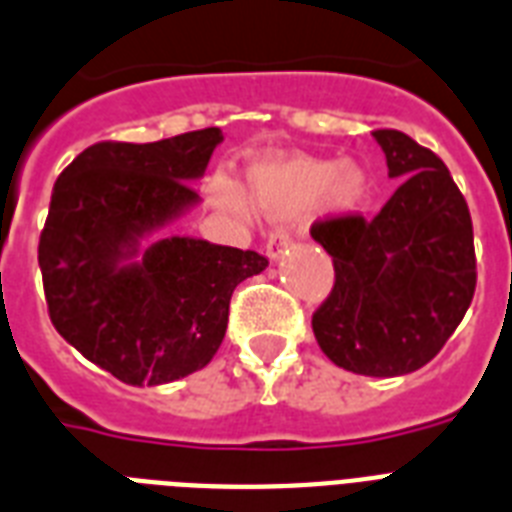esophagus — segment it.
Returning <instances> with one entry per match:
<instances>
[{
  "label": "esophagus",
  "mask_w": 512,
  "mask_h": 512,
  "mask_svg": "<svg viewBox=\"0 0 512 512\" xmlns=\"http://www.w3.org/2000/svg\"><path fill=\"white\" fill-rule=\"evenodd\" d=\"M294 239L289 231H284V228H278V231H273V234L268 236V244H265V252H268L270 260H281V255H284L286 249L292 247Z\"/></svg>",
  "instance_id": "1"
}]
</instances>
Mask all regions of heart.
<instances>
[{
	"mask_svg": "<svg viewBox=\"0 0 512 512\" xmlns=\"http://www.w3.org/2000/svg\"><path fill=\"white\" fill-rule=\"evenodd\" d=\"M249 189L255 205L270 218L307 213L321 202L336 215H357L371 202L373 178L360 162L284 157L255 162ZM210 197L223 210L244 213L239 191L223 178L210 184Z\"/></svg>",
	"mask_w": 512,
	"mask_h": 512,
	"instance_id": "heart-1",
	"label": "heart"
}]
</instances>
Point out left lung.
I'll return each mask as SVG.
<instances>
[{
    "instance_id": "left-lung-1",
    "label": "left lung",
    "mask_w": 512,
    "mask_h": 512,
    "mask_svg": "<svg viewBox=\"0 0 512 512\" xmlns=\"http://www.w3.org/2000/svg\"><path fill=\"white\" fill-rule=\"evenodd\" d=\"M389 178H402L373 220L313 226L334 257V289L313 315L331 363L360 376H405L429 363L471 307L476 289L471 213L450 170L402 131L381 128Z\"/></svg>"
}]
</instances>
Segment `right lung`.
I'll return each instance as SVG.
<instances>
[{"label": "right lung", "instance_id": "right-lung-1", "mask_svg": "<svg viewBox=\"0 0 512 512\" xmlns=\"http://www.w3.org/2000/svg\"><path fill=\"white\" fill-rule=\"evenodd\" d=\"M220 128L173 139L99 141L62 170L41 231L49 318L68 344L123 384L202 371L228 326L231 294L268 268L252 249L162 236L199 202Z\"/></svg>", "mask_w": 512, "mask_h": 512}]
</instances>
